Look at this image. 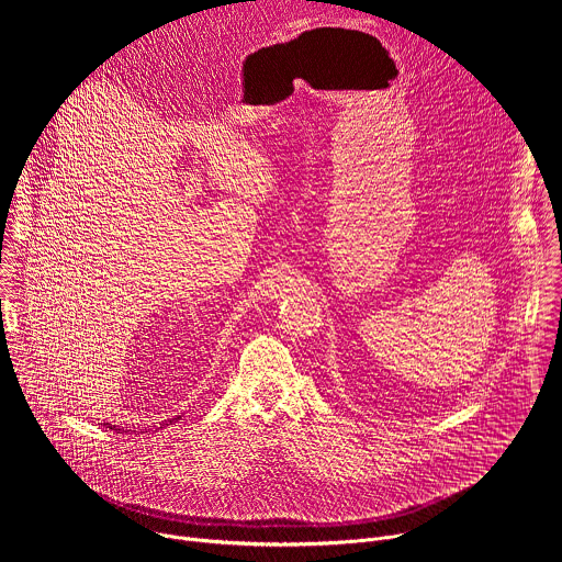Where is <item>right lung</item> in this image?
I'll return each instance as SVG.
<instances>
[{"instance_id":"1","label":"right lung","mask_w":562,"mask_h":562,"mask_svg":"<svg viewBox=\"0 0 562 562\" xmlns=\"http://www.w3.org/2000/svg\"><path fill=\"white\" fill-rule=\"evenodd\" d=\"M173 420H180V416H178V418H173ZM173 420H169V423H173ZM104 425H109V423H104ZM109 429H113V431H117V434H120V429H117L115 425H109Z\"/></svg>"}]
</instances>
